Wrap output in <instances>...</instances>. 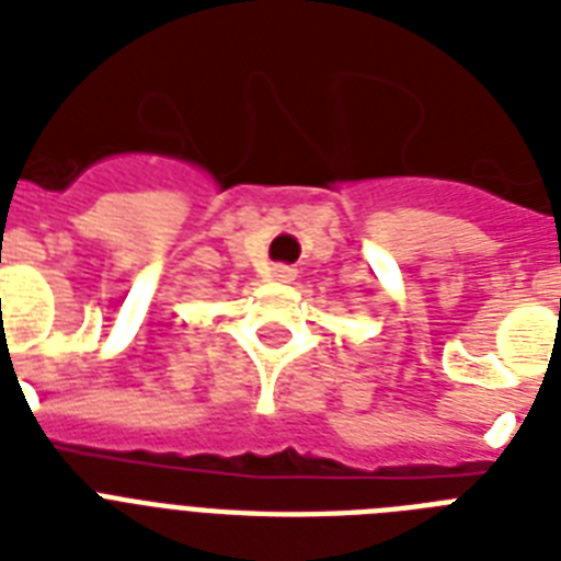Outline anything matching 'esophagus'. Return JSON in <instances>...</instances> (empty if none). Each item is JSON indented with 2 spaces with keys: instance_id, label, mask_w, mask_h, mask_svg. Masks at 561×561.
I'll use <instances>...</instances> for the list:
<instances>
[{
  "instance_id": "esophagus-1",
  "label": "esophagus",
  "mask_w": 561,
  "mask_h": 561,
  "mask_svg": "<svg viewBox=\"0 0 561 561\" xmlns=\"http://www.w3.org/2000/svg\"><path fill=\"white\" fill-rule=\"evenodd\" d=\"M271 276L276 282H290L294 276H297V267H290V264H273Z\"/></svg>"
}]
</instances>
